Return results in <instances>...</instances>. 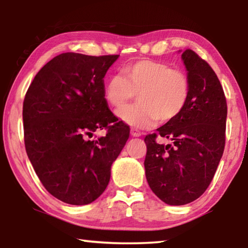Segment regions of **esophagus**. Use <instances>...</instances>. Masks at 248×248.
I'll return each instance as SVG.
<instances>
[{
	"label": "esophagus",
	"mask_w": 248,
	"mask_h": 248,
	"mask_svg": "<svg viewBox=\"0 0 248 248\" xmlns=\"http://www.w3.org/2000/svg\"><path fill=\"white\" fill-rule=\"evenodd\" d=\"M130 133H131V136L132 137H140L141 136V131H139V130L138 129H134V128H132L131 129V131H130Z\"/></svg>",
	"instance_id": "esophagus-1"
}]
</instances>
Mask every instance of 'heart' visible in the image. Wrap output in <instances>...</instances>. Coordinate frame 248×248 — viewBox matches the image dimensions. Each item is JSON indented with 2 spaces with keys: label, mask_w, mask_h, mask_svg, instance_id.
<instances>
[{
  "label": "heart",
  "mask_w": 248,
  "mask_h": 248,
  "mask_svg": "<svg viewBox=\"0 0 248 248\" xmlns=\"http://www.w3.org/2000/svg\"><path fill=\"white\" fill-rule=\"evenodd\" d=\"M137 94L138 104L117 112L131 127L151 128L159 120L169 123L184 111L190 96V81L182 70L153 60H138L125 65L121 75H111L104 96L116 109L124 107Z\"/></svg>",
  "instance_id": "obj_1"
}]
</instances>
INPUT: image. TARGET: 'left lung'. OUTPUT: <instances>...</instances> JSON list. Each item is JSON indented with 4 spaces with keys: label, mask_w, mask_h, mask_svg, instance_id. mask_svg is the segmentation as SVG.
Instances as JSON below:
<instances>
[{
    "label": "left lung",
    "mask_w": 248,
    "mask_h": 248,
    "mask_svg": "<svg viewBox=\"0 0 248 248\" xmlns=\"http://www.w3.org/2000/svg\"><path fill=\"white\" fill-rule=\"evenodd\" d=\"M182 58L190 81L189 100L177 118L144 138L146 180L170 205L192 202L207 190L224 151L228 115L223 89L208 62L190 49ZM158 135L172 143L158 145Z\"/></svg>",
    "instance_id": "obj_1"
}]
</instances>
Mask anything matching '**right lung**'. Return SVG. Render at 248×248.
I'll list each match as a JSON object with an SVG mask.
<instances>
[{
  "mask_svg": "<svg viewBox=\"0 0 248 248\" xmlns=\"http://www.w3.org/2000/svg\"><path fill=\"white\" fill-rule=\"evenodd\" d=\"M118 57L59 54L25 95L28 158L46 189L65 203L89 204L103 194L129 138V125L112 114L104 96V77ZM97 128L107 136L87 140Z\"/></svg>",
  "mask_w": 248,
  "mask_h": 248,
  "instance_id": "obj_1",
  "label": "right lung"
}]
</instances>
